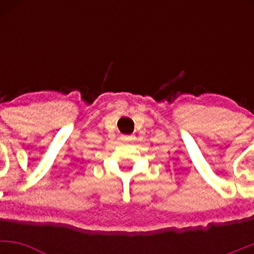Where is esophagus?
Listing matches in <instances>:
<instances>
[{
    "mask_svg": "<svg viewBox=\"0 0 254 254\" xmlns=\"http://www.w3.org/2000/svg\"><path fill=\"white\" fill-rule=\"evenodd\" d=\"M121 138L123 139V141H132V139L135 138V137H133L132 135H122Z\"/></svg>",
    "mask_w": 254,
    "mask_h": 254,
    "instance_id": "34e87169",
    "label": "esophagus"
}]
</instances>
